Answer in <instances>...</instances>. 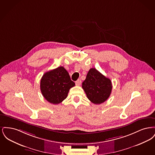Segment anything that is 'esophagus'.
<instances>
[{
    "instance_id": "obj_1",
    "label": "esophagus",
    "mask_w": 155,
    "mask_h": 155,
    "mask_svg": "<svg viewBox=\"0 0 155 155\" xmlns=\"http://www.w3.org/2000/svg\"><path fill=\"white\" fill-rule=\"evenodd\" d=\"M75 84H76V85H80L81 84V80H80V79H78L77 81L75 82Z\"/></svg>"
}]
</instances>
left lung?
<instances>
[{
	"label": "left lung",
	"instance_id": "1",
	"mask_svg": "<svg viewBox=\"0 0 155 155\" xmlns=\"http://www.w3.org/2000/svg\"><path fill=\"white\" fill-rule=\"evenodd\" d=\"M82 87L89 100L94 104H99L105 102L110 95L112 84L109 78L96 68H92L82 82Z\"/></svg>",
	"mask_w": 155,
	"mask_h": 155
}]
</instances>
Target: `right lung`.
<instances>
[{"label": "right lung", "mask_w": 155, "mask_h": 155, "mask_svg": "<svg viewBox=\"0 0 155 155\" xmlns=\"http://www.w3.org/2000/svg\"><path fill=\"white\" fill-rule=\"evenodd\" d=\"M75 83L68 73L60 66L45 73L41 80L40 88L45 99L52 104H59L67 96L70 89Z\"/></svg>", "instance_id": "right-lung-1"}]
</instances>
